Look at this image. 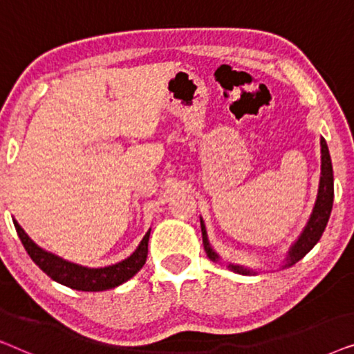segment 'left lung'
I'll use <instances>...</instances> for the list:
<instances>
[{
    "label": "left lung",
    "mask_w": 354,
    "mask_h": 354,
    "mask_svg": "<svg viewBox=\"0 0 354 354\" xmlns=\"http://www.w3.org/2000/svg\"><path fill=\"white\" fill-rule=\"evenodd\" d=\"M332 205H333V169H332V159L330 153H328V147L326 140L321 138V180H319V190H317V198L316 203H314L313 212L309 216L308 224L304 225V229L295 243L290 246L287 258L283 261L282 268H290L295 263H298L299 259H303L309 251L314 248V245L321 240V236L326 230V225L328 222V217H330L332 212ZM201 224V234H203V245H205V251L207 258L214 263H219L221 256L216 253V250L212 248L209 243V239H207L206 225L203 217H200ZM227 268L234 270L236 274L241 275H256L258 270H253L250 268H245V266L240 264H232L227 263Z\"/></svg>",
    "instance_id": "8db88e82"
}]
</instances>
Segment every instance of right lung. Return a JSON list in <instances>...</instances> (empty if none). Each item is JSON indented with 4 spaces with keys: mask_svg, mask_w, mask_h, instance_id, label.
Returning a JSON list of instances; mask_svg holds the SVG:
<instances>
[{
    "mask_svg": "<svg viewBox=\"0 0 354 354\" xmlns=\"http://www.w3.org/2000/svg\"><path fill=\"white\" fill-rule=\"evenodd\" d=\"M12 222L24 248H26L33 263L46 275H50L55 282L66 285L69 288L80 290V292H103V290L119 287V285L132 279L147 263L148 240L151 229L145 234L137 250L129 258L119 261L115 264L104 266V268H86V266L71 263V261L62 259L61 256L43 250L24 232L16 219H12Z\"/></svg>",
    "mask_w": 354,
    "mask_h": 354,
    "instance_id": "right-lung-1",
    "label": "right lung"
}]
</instances>
